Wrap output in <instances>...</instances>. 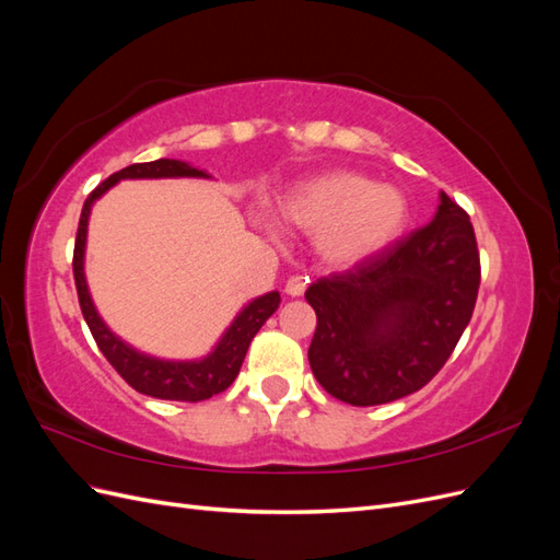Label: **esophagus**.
Returning <instances> with one entry per match:
<instances>
[{"label": "esophagus", "instance_id": "34e87169", "mask_svg": "<svg viewBox=\"0 0 560 560\" xmlns=\"http://www.w3.org/2000/svg\"><path fill=\"white\" fill-rule=\"evenodd\" d=\"M306 287H308L306 278H303V276H292L290 280H287V284H284V292L290 294V296H303V292H306Z\"/></svg>", "mask_w": 560, "mask_h": 560}]
</instances>
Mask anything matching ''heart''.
<instances>
[{"label": "heart", "mask_w": 560, "mask_h": 560, "mask_svg": "<svg viewBox=\"0 0 560 560\" xmlns=\"http://www.w3.org/2000/svg\"><path fill=\"white\" fill-rule=\"evenodd\" d=\"M287 222L315 233L319 257L334 266H358L376 257L404 231L409 200L393 184L334 171L299 184L284 198Z\"/></svg>", "instance_id": "heart-1"}]
</instances>
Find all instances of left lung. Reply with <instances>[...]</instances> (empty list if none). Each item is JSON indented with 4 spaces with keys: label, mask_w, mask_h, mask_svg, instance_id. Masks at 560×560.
<instances>
[{
    "label": "left lung",
    "mask_w": 560,
    "mask_h": 560,
    "mask_svg": "<svg viewBox=\"0 0 560 560\" xmlns=\"http://www.w3.org/2000/svg\"><path fill=\"white\" fill-rule=\"evenodd\" d=\"M479 282L469 217L442 191L430 224L306 290L317 315L308 348L317 383L352 406L418 393L460 341Z\"/></svg>",
    "instance_id": "left-lung-1"
}]
</instances>
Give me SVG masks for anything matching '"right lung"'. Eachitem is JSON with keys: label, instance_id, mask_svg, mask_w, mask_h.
Segmentation results:
<instances>
[{"label": "right lung", "instance_id": "add662e5", "mask_svg": "<svg viewBox=\"0 0 560 560\" xmlns=\"http://www.w3.org/2000/svg\"><path fill=\"white\" fill-rule=\"evenodd\" d=\"M165 177H198L208 179V175L200 167L177 161V159H159L151 163H135L124 167V171L107 177L97 189L86 198L79 219L77 243H74V282L79 294V306L83 319L95 338L97 348L103 350L107 362L121 374V378L138 389L142 395L156 397V399H173V401H202L212 395L224 393V389L235 381L243 366L247 348L252 338L264 327V322L273 315L280 306V292H268L247 301L241 313L233 317L222 338L214 343V348L198 360H163L154 354L140 352L126 343L121 336H116L107 322L100 317L89 282L86 270H83V259H86V238H89V219L91 210L97 198H103L114 184L121 179H165Z\"/></svg>", "mask_w": 560, "mask_h": 560}]
</instances>
